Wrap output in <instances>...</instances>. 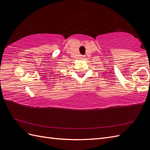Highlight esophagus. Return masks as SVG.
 <instances>
[{
  "instance_id": "1",
  "label": "esophagus",
  "mask_w": 150,
  "mask_h": 150,
  "mask_svg": "<svg viewBox=\"0 0 150 150\" xmlns=\"http://www.w3.org/2000/svg\"><path fill=\"white\" fill-rule=\"evenodd\" d=\"M81 58H84L85 57V56L84 55H81Z\"/></svg>"
}]
</instances>
